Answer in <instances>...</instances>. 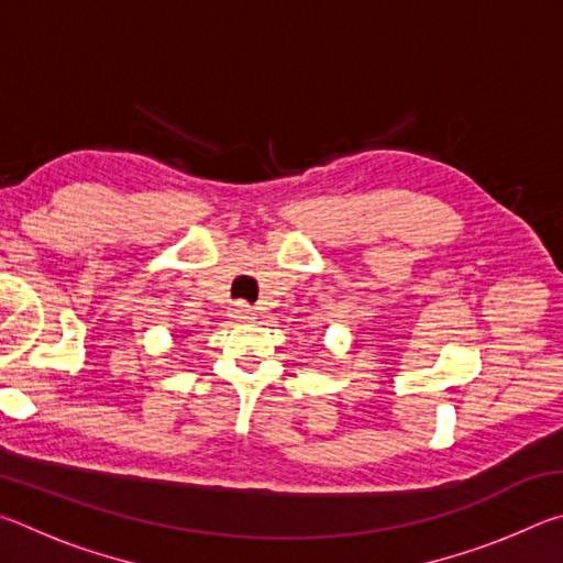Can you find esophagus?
Here are the masks:
<instances>
[{
    "instance_id": "34e87169",
    "label": "esophagus",
    "mask_w": 563,
    "mask_h": 563,
    "mask_svg": "<svg viewBox=\"0 0 563 563\" xmlns=\"http://www.w3.org/2000/svg\"><path fill=\"white\" fill-rule=\"evenodd\" d=\"M231 312H233V318H238V320H253V316H255L253 308L247 302H235Z\"/></svg>"
}]
</instances>
